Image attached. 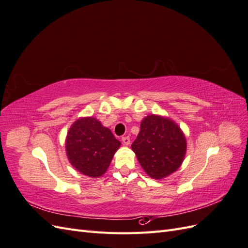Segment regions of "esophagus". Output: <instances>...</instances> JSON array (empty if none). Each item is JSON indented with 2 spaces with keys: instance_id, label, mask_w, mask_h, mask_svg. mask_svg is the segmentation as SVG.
I'll list each match as a JSON object with an SVG mask.
<instances>
[{
  "instance_id": "esophagus-1",
  "label": "esophagus",
  "mask_w": 248,
  "mask_h": 248,
  "mask_svg": "<svg viewBox=\"0 0 248 248\" xmlns=\"http://www.w3.org/2000/svg\"><path fill=\"white\" fill-rule=\"evenodd\" d=\"M122 141L125 146H128L130 144V139H129V137H123Z\"/></svg>"
}]
</instances>
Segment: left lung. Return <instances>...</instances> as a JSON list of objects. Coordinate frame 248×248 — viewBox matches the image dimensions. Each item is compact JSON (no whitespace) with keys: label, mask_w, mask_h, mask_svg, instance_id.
Listing matches in <instances>:
<instances>
[{"label":"left lung","mask_w":248,"mask_h":248,"mask_svg":"<svg viewBox=\"0 0 248 248\" xmlns=\"http://www.w3.org/2000/svg\"><path fill=\"white\" fill-rule=\"evenodd\" d=\"M131 149L146 174L160 180L181 167L187 142L184 132L174 120L149 115L141 120L140 133Z\"/></svg>","instance_id":"left-lung-1"}]
</instances>
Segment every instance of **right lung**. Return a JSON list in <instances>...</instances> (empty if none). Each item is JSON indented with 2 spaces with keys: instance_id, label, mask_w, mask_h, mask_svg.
<instances>
[{
  "instance_id": "right-lung-1",
  "label": "right lung",
  "mask_w": 248,
  "mask_h": 248,
  "mask_svg": "<svg viewBox=\"0 0 248 248\" xmlns=\"http://www.w3.org/2000/svg\"><path fill=\"white\" fill-rule=\"evenodd\" d=\"M121 146L111 131L94 117H80L70 126L65 140L66 155L80 174L98 178L106 174Z\"/></svg>"
}]
</instances>
